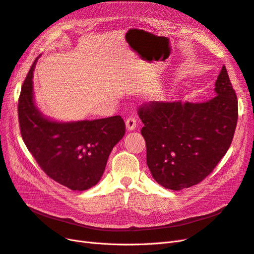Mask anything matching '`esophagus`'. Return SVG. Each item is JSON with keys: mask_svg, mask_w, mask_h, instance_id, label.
Here are the masks:
<instances>
[{"mask_svg": "<svg viewBox=\"0 0 254 254\" xmlns=\"http://www.w3.org/2000/svg\"><path fill=\"white\" fill-rule=\"evenodd\" d=\"M126 127L129 130H134L136 128V120L132 117H130L126 120Z\"/></svg>", "mask_w": 254, "mask_h": 254, "instance_id": "esophagus-1", "label": "esophagus"}]
</instances>
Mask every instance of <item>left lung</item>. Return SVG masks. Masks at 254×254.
Wrapping results in <instances>:
<instances>
[{
    "mask_svg": "<svg viewBox=\"0 0 254 254\" xmlns=\"http://www.w3.org/2000/svg\"><path fill=\"white\" fill-rule=\"evenodd\" d=\"M215 93L204 103L150 102L137 110L148 168L165 189L180 190L201 182L231 145L238 107L225 65Z\"/></svg>",
    "mask_w": 254,
    "mask_h": 254,
    "instance_id": "8db88e82",
    "label": "left lung"
}]
</instances>
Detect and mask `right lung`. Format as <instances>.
<instances>
[{
	"mask_svg": "<svg viewBox=\"0 0 254 254\" xmlns=\"http://www.w3.org/2000/svg\"><path fill=\"white\" fill-rule=\"evenodd\" d=\"M37 59L22 84L19 97L22 139L51 179L72 190H88L101 180L112 148L124 136V120L115 115L59 123L44 118L34 101L33 72Z\"/></svg>",
	"mask_w": 254,
	"mask_h": 254,
	"instance_id": "1",
	"label": "right lung"
}]
</instances>
